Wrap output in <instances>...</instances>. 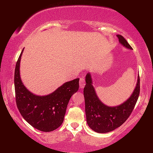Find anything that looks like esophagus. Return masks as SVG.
Here are the masks:
<instances>
[{
    "label": "esophagus",
    "mask_w": 153,
    "mask_h": 153,
    "mask_svg": "<svg viewBox=\"0 0 153 153\" xmlns=\"http://www.w3.org/2000/svg\"><path fill=\"white\" fill-rule=\"evenodd\" d=\"M85 84V79L83 77H81L80 80H79V85H80V88H83Z\"/></svg>",
    "instance_id": "obj_1"
}]
</instances>
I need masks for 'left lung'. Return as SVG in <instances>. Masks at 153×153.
<instances>
[{"label":"left lung","instance_id":"left-lung-1","mask_svg":"<svg viewBox=\"0 0 153 153\" xmlns=\"http://www.w3.org/2000/svg\"><path fill=\"white\" fill-rule=\"evenodd\" d=\"M119 42L127 49L132 48L122 35H118ZM83 89L85 99V111L88 125L97 133H107L122 125L129 118L134 108L140 93V78L138 76L137 86L130 97L124 103L117 106H108L98 98L92 82L91 75L88 73L85 76Z\"/></svg>","mask_w":153,"mask_h":153}]
</instances>
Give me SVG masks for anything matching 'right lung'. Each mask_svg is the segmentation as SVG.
<instances>
[{"label": "right lung", "mask_w": 153, "mask_h": 153, "mask_svg": "<svg viewBox=\"0 0 153 153\" xmlns=\"http://www.w3.org/2000/svg\"><path fill=\"white\" fill-rule=\"evenodd\" d=\"M23 51L14 70L16 106L23 118L35 129L45 132L53 131L63 122L69 101L79 90V79L65 82L48 95H35L26 89L21 80L19 67Z\"/></svg>", "instance_id": "1"}]
</instances>
